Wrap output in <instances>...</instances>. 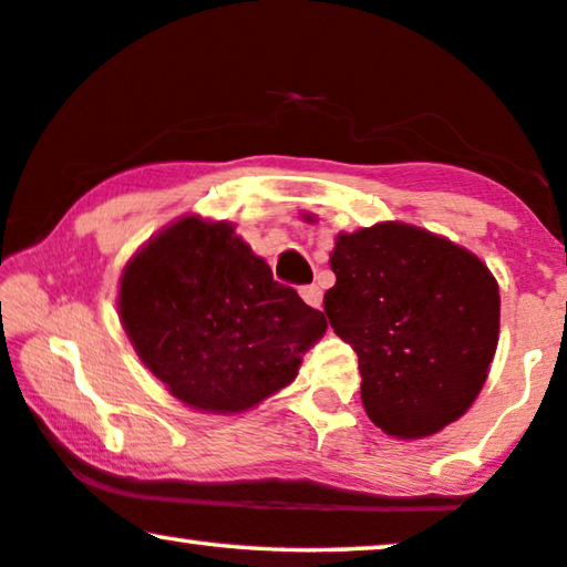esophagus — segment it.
Segmentation results:
<instances>
[{"mask_svg":"<svg viewBox=\"0 0 567 567\" xmlns=\"http://www.w3.org/2000/svg\"><path fill=\"white\" fill-rule=\"evenodd\" d=\"M299 293L309 307H315V309L322 307V289H320V286H315V284L312 286H301Z\"/></svg>","mask_w":567,"mask_h":567,"instance_id":"1","label":"esophagus"}]
</instances>
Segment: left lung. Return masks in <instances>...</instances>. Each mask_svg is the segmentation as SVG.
Listing matches in <instances>:
<instances>
[{
    "mask_svg": "<svg viewBox=\"0 0 567 567\" xmlns=\"http://www.w3.org/2000/svg\"><path fill=\"white\" fill-rule=\"evenodd\" d=\"M307 219H315L307 214ZM324 315L359 355L361 402L394 439H425L472 408L498 348L491 268L452 239L402 221L340 231Z\"/></svg>",
    "mask_w": 567,
    "mask_h": 567,
    "instance_id": "left-lung-1",
    "label": "left lung"
}]
</instances>
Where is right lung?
<instances>
[{
    "instance_id": "1",
    "label": "right lung",
    "mask_w": 567,
    "mask_h": 567,
    "mask_svg": "<svg viewBox=\"0 0 567 567\" xmlns=\"http://www.w3.org/2000/svg\"><path fill=\"white\" fill-rule=\"evenodd\" d=\"M118 317L165 390L214 415L247 413L289 386L328 330L235 224L198 214L167 224L126 262Z\"/></svg>"
}]
</instances>
